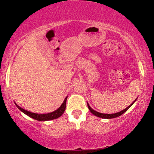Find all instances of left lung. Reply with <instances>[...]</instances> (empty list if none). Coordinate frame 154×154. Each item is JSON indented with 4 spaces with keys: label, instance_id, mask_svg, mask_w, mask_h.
Wrapping results in <instances>:
<instances>
[{
    "label": "left lung",
    "instance_id": "obj_1",
    "mask_svg": "<svg viewBox=\"0 0 154 154\" xmlns=\"http://www.w3.org/2000/svg\"><path fill=\"white\" fill-rule=\"evenodd\" d=\"M134 102H132V104H130L129 106H128L127 108L125 109H123V110H122L121 111H120V112H118V113H111V114H105V113H99V112H97V111L93 110V109H92L91 107L89 106V104H88V109H90V112H91L92 113H93V114L94 116H96L100 117V118H102V119H113V118H116V117L120 116L122 115V114H123V113H125V111H127L128 109L130 108V106H132V104H133Z\"/></svg>",
    "mask_w": 154,
    "mask_h": 154
}]
</instances>
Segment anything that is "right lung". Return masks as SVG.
<instances>
[{
    "label": "right lung",
    "mask_w": 154,
    "mask_h": 154,
    "mask_svg": "<svg viewBox=\"0 0 154 154\" xmlns=\"http://www.w3.org/2000/svg\"><path fill=\"white\" fill-rule=\"evenodd\" d=\"M66 99L67 97L65 98L64 102L62 103V104L61 105V106L58 109H57L56 111H53L52 113H45V114H38V113H31L30 111H26L25 109L21 108L20 106H19L18 105H17V108L20 109V111H22L23 113H24L25 114L29 116V117L32 118V119H34L37 121H50V120H53L55 119H57L60 116H61L63 113H64L65 109H66Z\"/></svg>",
    "instance_id": "right-lung-1"
}]
</instances>
